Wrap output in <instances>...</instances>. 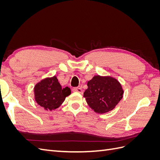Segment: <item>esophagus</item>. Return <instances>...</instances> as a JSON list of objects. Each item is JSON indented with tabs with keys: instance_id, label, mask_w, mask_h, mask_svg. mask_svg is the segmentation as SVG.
<instances>
[{
	"instance_id": "1",
	"label": "esophagus",
	"mask_w": 160,
	"mask_h": 160,
	"mask_svg": "<svg viewBox=\"0 0 160 160\" xmlns=\"http://www.w3.org/2000/svg\"><path fill=\"white\" fill-rule=\"evenodd\" d=\"M72 91L78 92V93H83V90H82V89L80 88H72Z\"/></svg>"
}]
</instances>
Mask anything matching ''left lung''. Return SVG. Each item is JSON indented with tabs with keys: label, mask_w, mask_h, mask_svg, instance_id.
<instances>
[{
	"label": "left lung",
	"mask_w": 160,
	"mask_h": 160,
	"mask_svg": "<svg viewBox=\"0 0 160 160\" xmlns=\"http://www.w3.org/2000/svg\"><path fill=\"white\" fill-rule=\"evenodd\" d=\"M88 86L83 97L96 113H105L111 111L122 99V85L112 77L95 76L88 82Z\"/></svg>",
	"instance_id": "obj_1"
}]
</instances>
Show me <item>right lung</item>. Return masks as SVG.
<instances>
[{"mask_svg":"<svg viewBox=\"0 0 160 160\" xmlns=\"http://www.w3.org/2000/svg\"><path fill=\"white\" fill-rule=\"evenodd\" d=\"M34 91L37 103L47 111L59 108L71 94V89L68 87L62 88L55 76L42 80L35 85Z\"/></svg>","mask_w":160,"mask_h":160,"instance_id":"obj_1","label":"right lung"}]
</instances>
